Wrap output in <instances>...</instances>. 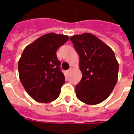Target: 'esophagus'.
<instances>
[{"instance_id":"34e87169","label":"esophagus","mask_w":134,"mask_h":134,"mask_svg":"<svg viewBox=\"0 0 134 134\" xmlns=\"http://www.w3.org/2000/svg\"><path fill=\"white\" fill-rule=\"evenodd\" d=\"M71 71V68H69V69H68V70H67V74H69V73H70V71Z\"/></svg>"}]
</instances>
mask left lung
Here are the masks:
<instances>
[{
  "mask_svg": "<svg viewBox=\"0 0 134 134\" xmlns=\"http://www.w3.org/2000/svg\"><path fill=\"white\" fill-rule=\"evenodd\" d=\"M79 55L82 79L76 86L80 101L95 105L106 99L118 81L119 65L111 48L90 33L70 37Z\"/></svg>",
  "mask_w": 134,
  "mask_h": 134,
  "instance_id": "1",
  "label": "left lung"
}]
</instances>
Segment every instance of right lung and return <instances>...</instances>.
<instances>
[{
	"instance_id": "add662e5",
	"label": "right lung",
	"mask_w": 134,
	"mask_h": 134,
	"mask_svg": "<svg viewBox=\"0 0 134 134\" xmlns=\"http://www.w3.org/2000/svg\"><path fill=\"white\" fill-rule=\"evenodd\" d=\"M69 37L53 32L39 37L26 46L18 63L21 83L36 102L48 103L58 97L65 76L56 51Z\"/></svg>"
}]
</instances>
